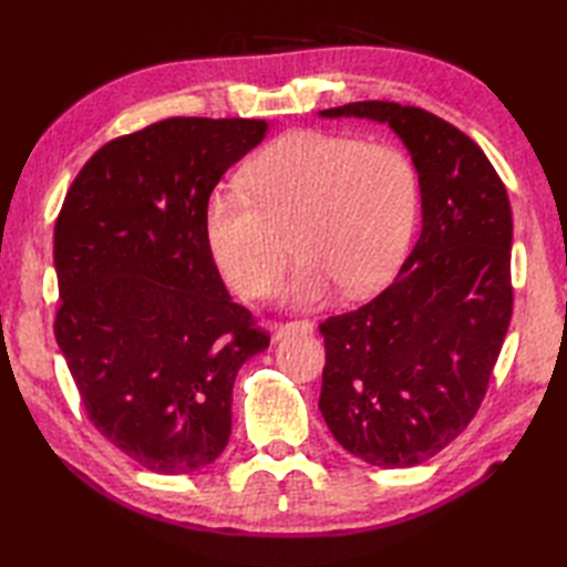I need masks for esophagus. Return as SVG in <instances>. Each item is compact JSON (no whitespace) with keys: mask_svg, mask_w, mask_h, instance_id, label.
I'll list each match as a JSON object with an SVG mask.
<instances>
[{"mask_svg":"<svg viewBox=\"0 0 567 567\" xmlns=\"http://www.w3.org/2000/svg\"><path fill=\"white\" fill-rule=\"evenodd\" d=\"M315 327H311L309 321H285V323H277L275 327V339H287V336H295V333H311Z\"/></svg>","mask_w":567,"mask_h":567,"instance_id":"34e87169","label":"esophagus"}]
</instances>
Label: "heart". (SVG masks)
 I'll return each mask as SVG.
<instances>
[{"label": "heart", "instance_id": "b5f03b06", "mask_svg": "<svg viewBox=\"0 0 567 567\" xmlns=\"http://www.w3.org/2000/svg\"><path fill=\"white\" fill-rule=\"evenodd\" d=\"M244 187L214 189L204 212L212 256L248 297L270 295L290 260L299 307L375 292L400 268L419 214L414 163L388 143L292 131L260 151Z\"/></svg>", "mask_w": 567, "mask_h": 567}]
</instances>
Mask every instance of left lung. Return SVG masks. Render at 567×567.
I'll return each mask as SVG.
<instances>
[{"instance_id":"8db88e82","label":"left lung","mask_w":567,"mask_h":567,"mask_svg":"<svg viewBox=\"0 0 567 567\" xmlns=\"http://www.w3.org/2000/svg\"><path fill=\"white\" fill-rule=\"evenodd\" d=\"M321 116L390 124L412 153L424 226L390 287L323 319L319 409L348 453L412 467L477 414L514 307L512 207L487 155L419 106L353 102Z\"/></svg>"}]
</instances>
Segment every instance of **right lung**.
Here are the masks:
<instances>
[{
	"label": "right lung",
	"instance_id": "obj_1",
	"mask_svg": "<svg viewBox=\"0 0 567 567\" xmlns=\"http://www.w3.org/2000/svg\"><path fill=\"white\" fill-rule=\"evenodd\" d=\"M262 118L173 116L118 136L70 185L53 234L55 341L87 419L161 475L214 463L234 380L270 333L231 302L204 212Z\"/></svg>",
	"mask_w": 567,
	"mask_h": 567
}]
</instances>
